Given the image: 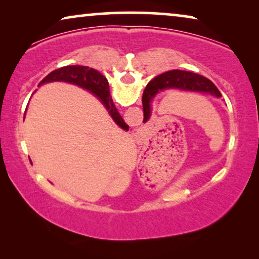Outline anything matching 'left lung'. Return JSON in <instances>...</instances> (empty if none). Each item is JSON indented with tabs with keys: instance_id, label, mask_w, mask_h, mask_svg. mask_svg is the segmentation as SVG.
Returning a JSON list of instances; mask_svg holds the SVG:
<instances>
[{
	"instance_id": "8db88e82",
	"label": "left lung",
	"mask_w": 259,
	"mask_h": 259,
	"mask_svg": "<svg viewBox=\"0 0 259 259\" xmlns=\"http://www.w3.org/2000/svg\"><path fill=\"white\" fill-rule=\"evenodd\" d=\"M164 88H179L184 91H196L211 93L214 97H222L221 92L214 86V83L207 77L199 74L186 72V70H169L155 76L151 80L145 88L143 94V108H144V122L150 119L151 106L150 102L152 98Z\"/></svg>"
}]
</instances>
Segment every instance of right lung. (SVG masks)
Listing matches in <instances>:
<instances>
[{
    "instance_id": "1",
    "label": "right lung",
    "mask_w": 259,
    "mask_h": 259,
    "mask_svg": "<svg viewBox=\"0 0 259 259\" xmlns=\"http://www.w3.org/2000/svg\"><path fill=\"white\" fill-rule=\"evenodd\" d=\"M52 81H65V82L74 83L77 86L88 90L92 93L98 95L104 102L106 108L108 109L109 114L113 120L118 123V126L121 127L125 131H128V126L123 121L121 115L119 114L118 109L115 108L113 104L112 97L109 94V86L107 79L102 75L97 69L90 68L86 66H66L62 68L53 70L49 73L44 80L38 83V86L46 82H52Z\"/></svg>"
}]
</instances>
